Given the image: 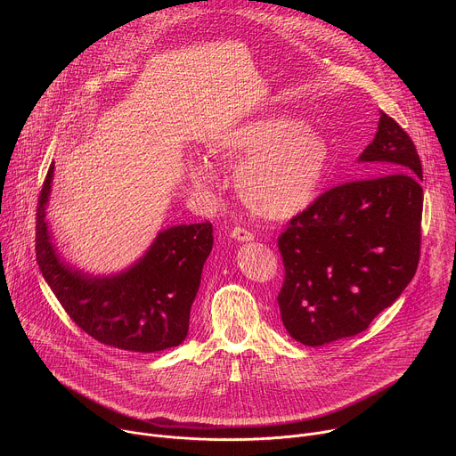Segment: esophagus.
<instances>
[{
  "mask_svg": "<svg viewBox=\"0 0 456 456\" xmlns=\"http://www.w3.org/2000/svg\"><path fill=\"white\" fill-rule=\"evenodd\" d=\"M231 236H232L236 241H245V243L254 240V234H252L250 231H247L245 227H234L232 232H231Z\"/></svg>",
  "mask_w": 456,
  "mask_h": 456,
  "instance_id": "obj_1",
  "label": "esophagus"
}]
</instances>
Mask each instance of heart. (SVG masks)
<instances>
[{"mask_svg":"<svg viewBox=\"0 0 456 456\" xmlns=\"http://www.w3.org/2000/svg\"><path fill=\"white\" fill-rule=\"evenodd\" d=\"M211 153L234 164L240 197L252 213L287 220L308 209L322 187L330 164V148L301 120L281 113L256 115L220 132ZM189 180L200 187L216 185V171L206 157L187 160Z\"/></svg>","mask_w":456,"mask_h":456,"instance_id":"heart-1","label":"heart"}]
</instances>
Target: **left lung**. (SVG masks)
<instances>
[{
	"label": "left lung",
	"instance_id": "obj_1",
	"mask_svg": "<svg viewBox=\"0 0 456 456\" xmlns=\"http://www.w3.org/2000/svg\"><path fill=\"white\" fill-rule=\"evenodd\" d=\"M357 160L375 176L321 194L278 240L285 264L281 321L306 346L366 330L419 265L422 166L413 141L380 113L377 134Z\"/></svg>",
	"mask_w": 456,
	"mask_h": 456
}]
</instances>
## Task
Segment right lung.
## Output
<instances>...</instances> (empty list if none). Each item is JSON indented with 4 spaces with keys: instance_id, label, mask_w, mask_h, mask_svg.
I'll list each match as a JSON object with an SVG mask.
<instances>
[{
    "instance_id": "right-lung-1",
    "label": "right lung",
    "mask_w": 456,
    "mask_h": 456,
    "mask_svg": "<svg viewBox=\"0 0 456 456\" xmlns=\"http://www.w3.org/2000/svg\"><path fill=\"white\" fill-rule=\"evenodd\" d=\"M53 164L37 206V265L57 301L79 329L102 345L153 354L178 346L189 332L191 305L213 248V225H173L157 234L148 250L127 269L90 274L64 259L50 232Z\"/></svg>"
}]
</instances>
